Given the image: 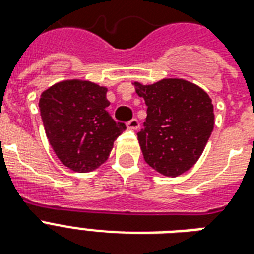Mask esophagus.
Wrapping results in <instances>:
<instances>
[{"label":"esophagus","mask_w":254,"mask_h":254,"mask_svg":"<svg viewBox=\"0 0 254 254\" xmlns=\"http://www.w3.org/2000/svg\"><path fill=\"white\" fill-rule=\"evenodd\" d=\"M127 127L129 130H137L139 127V121L137 119L130 120V121H127Z\"/></svg>","instance_id":"1"}]
</instances>
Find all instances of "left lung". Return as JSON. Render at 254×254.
<instances>
[{
    "label": "left lung",
    "instance_id": "1",
    "mask_svg": "<svg viewBox=\"0 0 254 254\" xmlns=\"http://www.w3.org/2000/svg\"><path fill=\"white\" fill-rule=\"evenodd\" d=\"M134 85L147 107L143 129L137 133L145 162L165 177L186 173L199 159L213 130L209 96L182 79Z\"/></svg>",
    "mask_w": 254,
    "mask_h": 254
}]
</instances>
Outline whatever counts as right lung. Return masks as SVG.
Wrapping results in <instances>:
<instances>
[{
    "label": "right lung",
    "instance_id": "1",
    "mask_svg": "<svg viewBox=\"0 0 254 254\" xmlns=\"http://www.w3.org/2000/svg\"><path fill=\"white\" fill-rule=\"evenodd\" d=\"M107 88L89 81H61L42 93L46 134L64 166L77 173L97 169L109 157L125 124L112 119Z\"/></svg>",
    "mask_w": 254,
    "mask_h": 254
}]
</instances>
